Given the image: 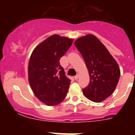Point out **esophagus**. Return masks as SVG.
<instances>
[{
	"label": "esophagus",
	"mask_w": 135,
	"mask_h": 135,
	"mask_svg": "<svg viewBox=\"0 0 135 135\" xmlns=\"http://www.w3.org/2000/svg\"><path fill=\"white\" fill-rule=\"evenodd\" d=\"M79 75L78 74H77V75H75V76H74V79L77 80L79 79Z\"/></svg>",
	"instance_id": "34e87169"
}]
</instances>
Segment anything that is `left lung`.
<instances>
[{"mask_svg": "<svg viewBox=\"0 0 135 135\" xmlns=\"http://www.w3.org/2000/svg\"><path fill=\"white\" fill-rule=\"evenodd\" d=\"M83 56L89 72V85L83 89L91 101L100 103L115 91L120 71L117 61L97 37L88 34L74 42Z\"/></svg>", "mask_w": 135, "mask_h": 135, "instance_id": "obj_1", "label": "left lung"}]
</instances>
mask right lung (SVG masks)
Returning <instances> with one entry per match:
<instances>
[{
	"mask_svg": "<svg viewBox=\"0 0 135 135\" xmlns=\"http://www.w3.org/2000/svg\"><path fill=\"white\" fill-rule=\"evenodd\" d=\"M73 38L55 34L33 49L28 66V82L41 102L54 106L65 98L70 80L65 75L60 59L72 45Z\"/></svg>",
	"mask_w": 135,
	"mask_h": 135,
	"instance_id": "obj_1",
	"label": "right lung"
}]
</instances>
